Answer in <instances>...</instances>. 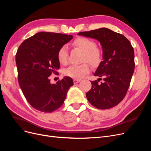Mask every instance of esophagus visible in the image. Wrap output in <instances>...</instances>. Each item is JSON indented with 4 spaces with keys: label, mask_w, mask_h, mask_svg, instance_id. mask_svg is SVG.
<instances>
[{
    "label": "esophagus",
    "mask_w": 151,
    "mask_h": 151,
    "mask_svg": "<svg viewBox=\"0 0 151 151\" xmlns=\"http://www.w3.org/2000/svg\"><path fill=\"white\" fill-rule=\"evenodd\" d=\"M74 84H77V83H79V82H81V80L80 79H74Z\"/></svg>",
    "instance_id": "1"
}]
</instances>
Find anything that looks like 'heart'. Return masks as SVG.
Wrapping results in <instances>:
<instances>
[{
	"label": "heart",
	"mask_w": 151,
	"mask_h": 151,
	"mask_svg": "<svg viewBox=\"0 0 151 151\" xmlns=\"http://www.w3.org/2000/svg\"><path fill=\"white\" fill-rule=\"evenodd\" d=\"M73 45L78 48L84 53V61H88L93 66H97L101 61L102 55L100 50L96 48V44L94 41L89 38L79 37L76 38ZM57 57L58 61L62 64H65L68 58V48L66 45H63L58 50ZM90 67L88 63L81 65H72L67 68L63 71L65 76L75 79H80L89 74Z\"/></svg>",
	"instance_id": "heart-1"
}]
</instances>
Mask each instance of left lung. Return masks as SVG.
Masks as SVG:
<instances>
[{
    "instance_id": "1",
    "label": "left lung",
    "mask_w": 151,
    "mask_h": 151,
    "mask_svg": "<svg viewBox=\"0 0 151 151\" xmlns=\"http://www.w3.org/2000/svg\"><path fill=\"white\" fill-rule=\"evenodd\" d=\"M77 35L97 40L103 50V60L94 75L103 82L91 81L92 88L86 94L89 102L101 109L113 108L125 96L134 74V50L125 36L101 28L80 32Z\"/></svg>"
}]
</instances>
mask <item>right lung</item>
I'll return each mask as SVG.
<instances>
[{
	"mask_svg": "<svg viewBox=\"0 0 151 151\" xmlns=\"http://www.w3.org/2000/svg\"><path fill=\"white\" fill-rule=\"evenodd\" d=\"M72 35L39 32L24 40L16 55L18 81L24 97L38 111L50 113L64 102L74 82L64 77L55 84L50 77L60 68L57 54L61 47L72 39Z\"/></svg>",
	"mask_w": 151,
	"mask_h": 151,
	"instance_id": "1",
	"label": "right lung"
}]
</instances>
